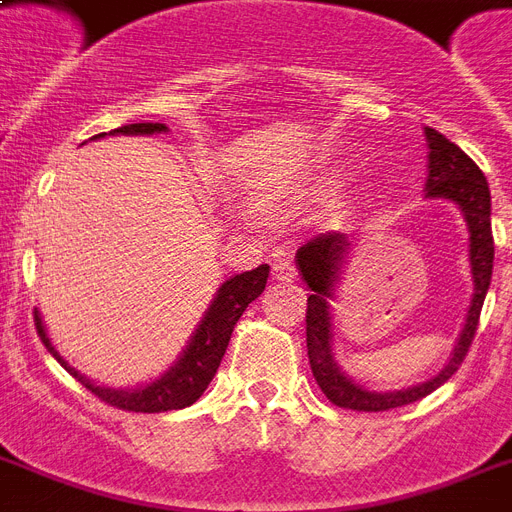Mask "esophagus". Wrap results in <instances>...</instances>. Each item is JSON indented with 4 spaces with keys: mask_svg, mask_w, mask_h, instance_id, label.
<instances>
[{
    "mask_svg": "<svg viewBox=\"0 0 512 512\" xmlns=\"http://www.w3.org/2000/svg\"><path fill=\"white\" fill-rule=\"evenodd\" d=\"M273 279L284 281V284H289V281L297 279L295 263H292V260H289L287 255L276 257V263H273Z\"/></svg>",
    "mask_w": 512,
    "mask_h": 512,
    "instance_id": "obj_1",
    "label": "esophagus"
}]
</instances>
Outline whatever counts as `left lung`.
I'll list each match as a JSON object with an SVG mask.
<instances>
[{"mask_svg":"<svg viewBox=\"0 0 512 512\" xmlns=\"http://www.w3.org/2000/svg\"><path fill=\"white\" fill-rule=\"evenodd\" d=\"M428 138V183L425 191L433 199H449L462 209L465 223H468V257H470V276H473V297H470L468 316L462 327L457 345H454L449 364L430 377L428 382H420L414 388L377 390L361 388L353 377L342 372L332 353L335 345V287L340 281L342 263L348 255V236L345 233H324L316 236L308 244L297 249V271L311 289L308 297V313H305V342H308V358H311L313 377L324 390V396L335 406L342 409H356V412H388L396 406H406L412 401H420L436 388H441L452 377L460 364L468 356V348L476 337L481 308H484L489 281H492L494 265V236H492V193L486 183L484 172L478 170V164L470 159L460 146H454L452 140H446L441 132L425 127Z\"/></svg>","mask_w":512,"mask_h":512,"instance_id":"1","label":"left lung"}]
</instances>
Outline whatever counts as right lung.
I'll list each match as a JSON object with an SVG mask.
<instances>
[{"label":"right lung","mask_w":512,"mask_h":512,"mask_svg":"<svg viewBox=\"0 0 512 512\" xmlns=\"http://www.w3.org/2000/svg\"><path fill=\"white\" fill-rule=\"evenodd\" d=\"M156 132H167V124H124L119 130H114L111 135H156ZM106 135V132H103ZM103 135H95L92 140L103 138ZM268 265H260L255 271H244L239 276H231L225 281L223 287L217 289L215 300L204 313V319L199 321V327L191 335L185 350L180 353L175 364L167 369V372L159 377V380L148 382V385H140V388H106V385H95L90 377H84L68 366V361L60 356L55 345L47 337V329L42 324V316L39 311H34V324L36 335L42 337V342L47 345L52 356L58 358L60 366H66L68 372L74 374L76 380L82 382L84 388L92 390L100 401L116 406V409H127V412H170V409H185L191 406L193 401H199V396L207 390V385L215 377L217 366L223 361L225 348L231 342L233 327L236 321L241 319V313L247 311V305L252 300L263 295L265 281H268Z\"/></svg>","instance_id":"right-lung-1"}]
</instances>
